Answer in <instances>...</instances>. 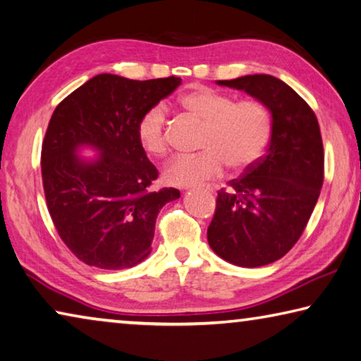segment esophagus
Segmentation results:
<instances>
[{
	"instance_id": "34e87169",
	"label": "esophagus",
	"mask_w": 361,
	"mask_h": 361,
	"mask_svg": "<svg viewBox=\"0 0 361 361\" xmlns=\"http://www.w3.org/2000/svg\"><path fill=\"white\" fill-rule=\"evenodd\" d=\"M206 190H212V187H209V185H206Z\"/></svg>"
}]
</instances>
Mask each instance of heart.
I'll return each mask as SVG.
<instances>
[{"mask_svg": "<svg viewBox=\"0 0 361 361\" xmlns=\"http://www.w3.org/2000/svg\"><path fill=\"white\" fill-rule=\"evenodd\" d=\"M180 105L206 123L200 142L203 152L174 158L164 168L168 184L197 185L221 176L227 164L235 171H246L261 161L274 133L271 114L261 100H235L227 92L203 86L185 94ZM137 140L149 157L166 155L169 133L161 105L147 110L140 118Z\"/></svg>", "mask_w": 361, "mask_h": 361, "instance_id": "heart-1", "label": "heart"}]
</instances>
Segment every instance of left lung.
<instances>
[{"label":"left lung","instance_id":"1","mask_svg":"<svg viewBox=\"0 0 361 361\" xmlns=\"http://www.w3.org/2000/svg\"><path fill=\"white\" fill-rule=\"evenodd\" d=\"M217 85L267 105L274 133L261 161L217 192L208 227L211 250L240 267L279 261L298 243L320 197L324 155L309 104L271 75H246Z\"/></svg>","mask_w":361,"mask_h":361}]
</instances>
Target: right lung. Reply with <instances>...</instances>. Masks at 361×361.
Instances as JSON below:
<instances>
[{"instance_id": "1", "label": "right lung", "mask_w": 361, "mask_h": 361, "mask_svg": "<svg viewBox=\"0 0 361 361\" xmlns=\"http://www.w3.org/2000/svg\"><path fill=\"white\" fill-rule=\"evenodd\" d=\"M180 78L128 80L102 73L57 105L41 149L46 204L59 236L81 262L104 270L131 269L152 251L155 222L177 188L152 190L158 169L137 140L147 110ZM99 152L92 162L75 153Z\"/></svg>"}]
</instances>
